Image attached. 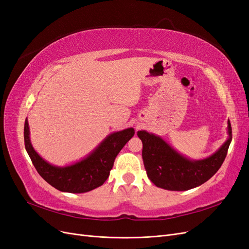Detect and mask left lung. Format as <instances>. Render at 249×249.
I'll use <instances>...</instances> for the list:
<instances>
[{
  "label": "left lung",
  "mask_w": 249,
  "mask_h": 249,
  "mask_svg": "<svg viewBox=\"0 0 249 249\" xmlns=\"http://www.w3.org/2000/svg\"><path fill=\"white\" fill-rule=\"evenodd\" d=\"M229 137L219 149L202 160H190L171 147L160 136L138 131L141 139L142 159L148 178L159 188L171 191H186L198 187L212 178L221 167L231 141V126L228 122Z\"/></svg>",
  "instance_id": "obj_1"
}]
</instances>
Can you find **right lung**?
<instances>
[{
	"label": "right lung",
	"mask_w": 249,
	"mask_h": 249,
	"mask_svg": "<svg viewBox=\"0 0 249 249\" xmlns=\"http://www.w3.org/2000/svg\"><path fill=\"white\" fill-rule=\"evenodd\" d=\"M134 134L133 127L112 133L84 159L69 166L60 167L48 163L36 153L30 140L27 118L24 127L26 150L37 172L57 190L70 193H85L106 182L116 156Z\"/></svg>",
	"instance_id": "1"
}]
</instances>
